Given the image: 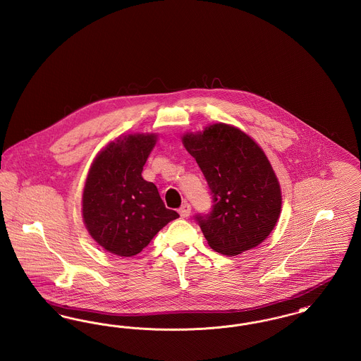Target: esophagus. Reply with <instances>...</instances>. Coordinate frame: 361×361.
<instances>
[{"label":"esophagus","mask_w":361,"mask_h":361,"mask_svg":"<svg viewBox=\"0 0 361 361\" xmlns=\"http://www.w3.org/2000/svg\"><path fill=\"white\" fill-rule=\"evenodd\" d=\"M178 212H180L181 218H188L189 214H190V206H189L188 203H184L183 206L180 207Z\"/></svg>","instance_id":"obj_1"}]
</instances>
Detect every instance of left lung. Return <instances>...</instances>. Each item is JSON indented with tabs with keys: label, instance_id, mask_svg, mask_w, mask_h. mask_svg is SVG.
<instances>
[{
	"label": "left lung",
	"instance_id": "obj_1",
	"mask_svg": "<svg viewBox=\"0 0 361 361\" xmlns=\"http://www.w3.org/2000/svg\"><path fill=\"white\" fill-rule=\"evenodd\" d=\"M183 143L212 195L209 214L195 216L208 245L226 256L258 246L274 230L281 209L280 184L262 149L224 123L187 134Z\"/></svg>",
	"mask_w": 361,
	"mask_h": 361
}]
</instances>
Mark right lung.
<instances>
[{
	"label": "right lung",
	"instance_id": "1",
	"mask_svg": "<svg viewBox=\"0 0 361 361\" xmlns=\"http://www.w3.org/2000/svg\"><path fill=\"white\" fill-rule=\"evenodd\" d=\"M154 134H133L111 142L93 161L82 195V218L92 238L112 255L131 257L178 218L166 208L142 171L154 147Z\"/></svg>",
	"mask_w": 361,
	"mask_h": 361
}]
</instances>
